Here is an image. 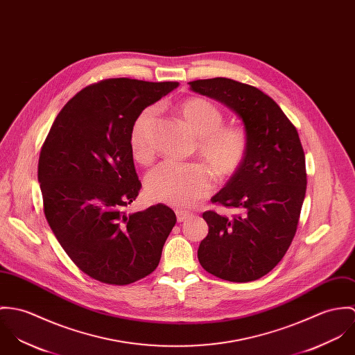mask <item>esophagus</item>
<instances>
[{
    "instance_id": "34e87169",
    "label": "esophagus",
    "mask_w": 355,
    "mask_h": 355,
    "mask_svg": "<svg viewBox=\"0 0 355 355\" xmlns=\"http://www.w3.org/2000/svg\"><path fill=\"white\" fill-rule=\"evenodd\" d=\"M175 214H177V220H178L180 223L187 222L189 218H192V214L188 212V211H177Z\"/></svg>"
}]
</instances>
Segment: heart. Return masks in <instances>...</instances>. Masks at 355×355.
I'll return each mask as SVG.
<instances>
[{"instance_id":"obj_1","label":"heart","mask_w":355,"mask_h":355,"mask_svg":"<svg viewBox=\"0 0 355 355\" xmlns=\"http://www.w3.org/2000/svg\"><path fill=\"white\" fill-rule=\"evenodd\" d=\"M178 110L197 137V157L219 180L233 177L248 155V132L239 125H225L222 110L204 98L191 96L178 105ZM155 114L154 107H146L130 128V150L141 164L153 160L148 133ZM206 168L198 163L166 160L148 174L147 192L160 202L178 208L191 207L212 191V177Z\"/></svg>"}]
</instances>
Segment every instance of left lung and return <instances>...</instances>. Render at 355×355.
I'll return each instance as SVG.
<instances>
[{
    "label": "left lung",
    "instance_id": "8db88e82",
    "mask_svg": "<svg viewBox=\"0 0 355 355\" xmlns=\"http://www.w3.org/2000/svg\"><path fill=\"white\" fill-rule=\"evenodd\" d=\"M189 85L234 110L249 137L243 164L211 198L241 214H202L208 236L198 246V261L223 280H257L275 268L297 233L306 192L298 132L275 101L253 85L226 78L195 80Z\"/></svg>",
    "mask_w": 355,
    "mask_h": 355
}]
</instances>
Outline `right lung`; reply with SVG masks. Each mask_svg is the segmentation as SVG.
I'll list each match as a JSON object with an SVG mask.
<instances>
[{
    "mask_svg": "<svg viewBox=\"0 0 355 355\" xmlns=\"http://www.w3.org/2000/svg\"><path fill=\"white\" fill-rule=\"evenodd\" d=\"M177 87L126 78L91 84L62 107L42 146L44 216L71 260L95 280L125 286L158 267L177 218L164 204L126 211L141 189L129 136L139 113Z\"/></svg>",
    "mask_w": 355,
    "mask_h": 355,
    "instance_id": "obj_1",
    "label": "right lung"
}]
</instances>
